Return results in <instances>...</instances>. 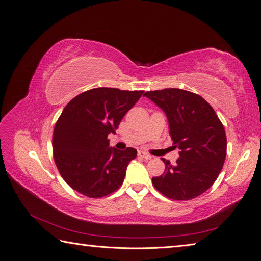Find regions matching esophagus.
I'll return each mask as SVG.
<instances>
[{
	"label": "esophagus",
	"instance_id": "34e87169",
	"mask_svg": "<svg viewBox=\"0 0 261 261\" xmlns=\"http://www.w3.org/2000/svg\"><path fill=\"white\" fill-rule=\"evenodd\" d=\"M138 155L140 156V158H143V159H145V160H150V159H151V155H150V154H148L147 152H145V151H139L138 152Z\"/></svg>",
	"mask_w": 261,
	"mask_h": 261
}]
</instances>
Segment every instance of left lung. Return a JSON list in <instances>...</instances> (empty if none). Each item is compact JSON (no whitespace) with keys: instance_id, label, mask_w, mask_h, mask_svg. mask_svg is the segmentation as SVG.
Listing matches in <instances>:
<instances>
[{"instance_id":"1","label":"left lung","mask_w":261,"mask_h":261,"mask_svg":"<svg viewBox=\"0 0 261 261\" xmlns=\"http://www.w3.org/2000/svg\"><path fill=\"white\" fill-rule=\"evenodd\" d=\"M169 121L173 147L179 149L175 164L165 163L163 174L152 177L154 187L174 200H189L215 183L226 155V136L215 110L200 96L177 88L147 91Z\"/></svg>"}]
</instances>
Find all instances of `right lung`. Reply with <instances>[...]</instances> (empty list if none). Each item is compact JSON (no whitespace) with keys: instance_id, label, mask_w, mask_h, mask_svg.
<instances>
[{"instance_id":"1","label":"right lung","mask_w":261,"mask_h":261,"mask_svg":"<svg viewBox=\"0 0 261 261\" xmlns=\"http://www.w3.org/2000/svg\"><path fill=\"white\" fill-rule=\"evenodd\" d=\"M144 91L94 88L78 94L55 124L52 147L55 164L66 183L91 198L113 193L123 183L137 150L110 147L122 118Z\"/></svg>"}]
</instances>
